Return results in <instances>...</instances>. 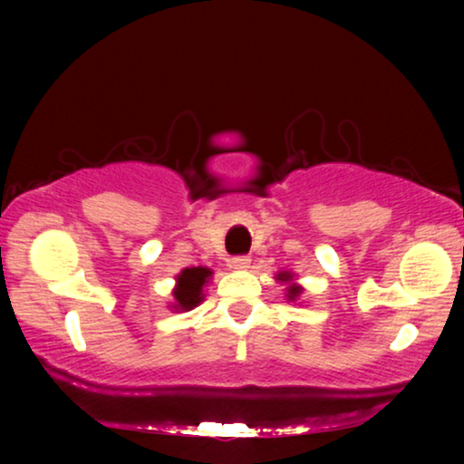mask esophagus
<instances>
[{"instance_id":"esophagus-1","label":"esophagus","mask_w":464,"mask_h":464,"mask_svg":"<svg viewBox=\"0 0 464 464\" xmlns=\"http://www.w3.org/2000/svg\"><path fill=\"white\" fill-rule=\"evenodd\" d=\"M249 262H251V259L246 256H234L230 259V266L234 270H245V268H249Z\"/></svg>"}]
</instances>
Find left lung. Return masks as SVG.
<instances>
[{
  "mask_svg": "<svg viewBox=\"0 0 464 464\" xmlns=\"http://www.w3.org/2000/svg\"><path fill=\"white\" fill-rule=\"evenodd\" d=\"M278 278H281V281H289V275H278ZM287 291H289V300H295V295L300 294L302 289L295 287V285H294V287H289Z\"/></svg>",
  "mask_w": 464,
  "mask_h": 464,
  "instance_id": "1",
  "label": "left lung"
}]
</instances>
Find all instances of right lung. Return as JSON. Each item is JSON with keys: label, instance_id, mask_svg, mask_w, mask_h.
Instances as JSON below:
<instances>
[{"label": "right lung", "instance_id": "obj_1", "mask_svg": "<svg viewBox=\"0 0 464 464\" xmlns=\"http://www.w3.org/2000/svg\"><path fill=\"white\" fill-rule=\"evenodd\" d=\"M211 276L208 268H186L177 276V289L173 291L175 295V308L189 310L198 306L202 302V285L207 283V278Z\"/></svg>", "mask_w": 464, "mask_h": 464}]
</instances>
